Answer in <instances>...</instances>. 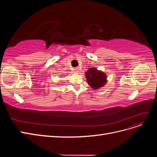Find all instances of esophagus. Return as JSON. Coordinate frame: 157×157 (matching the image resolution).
<instances>
[{
    "label": "esophagus",
    "mask_w": 157,
    "mask_h": 157,
    "mask_svg": "<svg viewBox=\"0 0 157 157\" xmlns=\"http://www.w3.org/2000/svg\"><path fill=\"white\" fill-rule=\"evenodd\" d=\"M74 69H75L74 70H75V72H78V71H79V70H80L78 67H75V68H74Z\"/></svg>",
    "instance_id": "obj_1"
}]
</instances>
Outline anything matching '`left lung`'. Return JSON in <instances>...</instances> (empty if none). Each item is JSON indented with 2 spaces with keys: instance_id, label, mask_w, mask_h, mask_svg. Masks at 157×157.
Instances as JSON below:
<instances>
[{
  "instance_id": "left-lung-1",
  "label": "left lung",
  "mask_w": 157,
  "mask_h": 157,
  "mask_svg": "<svg viewBox=\"0 0 157 157\" xmlns=\"http://www.w3.org/2000/svg\"><path fill=\"white\" fill-rule=\"evenodd\" d=\"M86 80L94 90H97L103 87L107 82V76L102 71L96 68H90L85 73Z\"/></svg>"
}]
</instances>
